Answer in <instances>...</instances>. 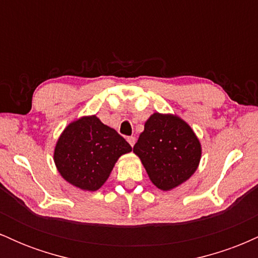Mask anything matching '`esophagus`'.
Wrapping results in <instances>:
<instances>
[{
	"label": "esophagus",
	"instance_id": "esophagus-1",
	"mask_svg": "<svg viewBox=\"0 0 258 258\" xmlns=\"http://www.w3.org/2000/svg\"><path fill=\"white\" fill-rule=\"evenodd\" d=\"M127 142L130 143V146L133 147V146H135V143H136V138L133 137V136H131V137H127Z\"/></svg>",
	"mask_w": 258,
	"mask_h": 258
}]
</instances>
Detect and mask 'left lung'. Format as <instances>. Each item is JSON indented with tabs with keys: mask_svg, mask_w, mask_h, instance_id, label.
<instances>
[{
	"mask_svg": "<svg viewBox=\"0 0 258 258\" xmlns=\"http://www.w3.org/2000/svg\"><path fill=\"white\" fill-rule=\"evenodd\" d=\"M152 182L171 190L197 171L201 146L190 126L176 115L155 112L133 147Z\"/></svg>",
	"mask_w": 258,
	"mask_h": 258,
	"instance_id": "8db88e82",
	"label": "left lung"
}]
</instances>
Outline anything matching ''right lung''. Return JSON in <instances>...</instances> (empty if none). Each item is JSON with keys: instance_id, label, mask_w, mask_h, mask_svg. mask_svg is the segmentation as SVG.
I'll list each match as a JSON object with an SVG mask.
<instances>
[{"instance_id": "obj_1", "label": "right lung", "mask_w": 258, "mask_h": 258, "mask_svg": "<svg viewBox=\"0 0 258 258\" xmlns=\"http://www.w3.org/2000/svg\"><path fill=\"white\" fill-rule=\"evenodd\" d=\"M132 147L97 116H84L64 130L54 149V162L65 180L94 191L105 183L115 162Z\"/></svg>"}]
</instances>
